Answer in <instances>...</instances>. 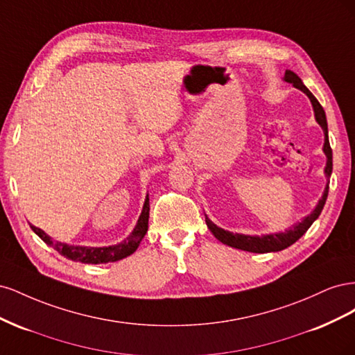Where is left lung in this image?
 Segmentation results:
<instances>
[{"label": "left lung", "instance_id": "8db88e82", "mask_svg": "<svg viewBox=\"0 0 355 355\" xmlns=\"http://www.w3.org/2000/svg\"><path fill=\"white\" fill-rule=\"evenodd\" d=\"M284 81L293 84V87L299 89L300 92H304L311 103H313V108H314V115H315V120L317 123L321 125L324 132V146H323V151L327 157V163H326V168H324V173L327 178V185L324 188L323 192V197L320 198L318 204L315 206V209L311 211L306 218L302 219V222H297L295 223L293 227H290L288 230H286L284 232H277V234H266V235H244V234H237V232H230V231H225L219 227H216L207 216H206V223L209 230L211 231V234L216 237L220 243L227 244L230 247H235V249H240V250H245V252H252V253H270V252H280L283 249H287L288 245H292L293 243H296L302 235L308 231V228L311 225L314 223V220L320 216L321 210H323L326 200H327V194H329V178L331 175V168H333V163H331V148L329 144V132H327V120H326V112L323 110V106L320 105V102L315 99V96L311 93L306 87L305 84L302 83L297 75L293 71H286L284 73Z\"/></svg>", "mask_w": 355, "mask_h": 355}]
</instances>
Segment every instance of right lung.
Here are the masks:
<instances>
[{
  "mask_svg": "<svg viewBox=\"0 0 355 355\" xmlns=\"http://www.w3.org/2000/svg\"><path fill=\"white\" fill-rule=\"evenodd\" d=\"M148 219H149V197L146 196L145 202H144V209L141 216L137 219V223L135 230L128 237L118 243L115 245H108V247H83V245H71L67 243H60V241H53L51 237L31 225V230L34 231L38 237L44 241L46 244L51 245L53 249L58 250L62 256H65L67 259L75 261V262H83V263H108V262H116L120 259H124V257L130 256L132 253L136 252V249L141 244L142 239L145 237V234L148 231Z\"/></svg>",
  "mask_w": 355,
  "mask_h": 355,
  "instance_id": "add662e5",
  "label": "right lung"
}]
</instances>
